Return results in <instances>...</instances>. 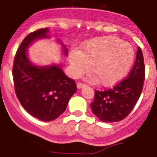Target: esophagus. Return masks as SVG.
Here are the masks:
<instances>
[{
    "label": "esophagus",
    "instance_id": "34e87169",
    "mask_svg": "<svg viewBox=\"0 0 157 157\" xmlns=\"http://www.w3.org/2000/svg\"><path fill=\"white\" fill-rule=\"evenodd\" d=\"M84 83H82V82H77V84H76V86H77V88H79V89H80V88H82V87H83V86H84Z\"/></svg>",
    "mask_w": 157,
    "mask_h": 157
}]
</instances>
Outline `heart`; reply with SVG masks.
<instances>
[{
    "instance_id": "b5f03b06",
    "label": "heart",
    "mask_w": 157,
    "mask_h": 157,
    "mask_svg": "<svg viewBox=\"0 0 157 157\" xmlns=\"http://www.w3.org/2000/svg\"><path fill=\"white\" fill-rule=\"evenodd\" d=\"M134 50L128 43L116 36L96 38L85 43L80 52L70 53L75 75L88 71L98 84L111 86L122 80L132 67Z\"/></svg>"
}]
</instances>
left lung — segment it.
I'll use <instances>...</instances> for the list:
<instances>
[{
    "label": "left lung",
    "instance_id": "8db88e82",
    "mask_svg": "<svg viewBox=\"0 0 157 157\" xmlns=\"http://www.w3.org/2000/svg\"><path fill=\"white\" fill-rule=\"evenodd\" d=\"M145 72L143 54L138 46L136 61L128 76L114 87L95 90L90 108L96 117L104 122H117L125 119L133 110L141 94Z\"/></svg>",
    "mask_w": 157,
    "mask_h": 157
}]
</instances>
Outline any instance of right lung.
I'll return each instance as SVG.
<instances>
[{"label": "right lung", "instance_id": "obj_1", "mask_svg": "<svg viewBox=\"0 0 157 157\" xmlns=\"http://www.w3.org/2000/svg\"><path fill=\"white\" fill-rule=\"evenodd\" d=\"M48 28L39 29L25 37L14 58L12 75L15 92L32 117L43 121L56 120L67 109L76 84L58 66L37 67L29 61L26 48L38 38L46 37ZM65 53L67 51L64 46Z\"/></svg>", "mask_w": 157, "mask_h": 157}]
</instances>
